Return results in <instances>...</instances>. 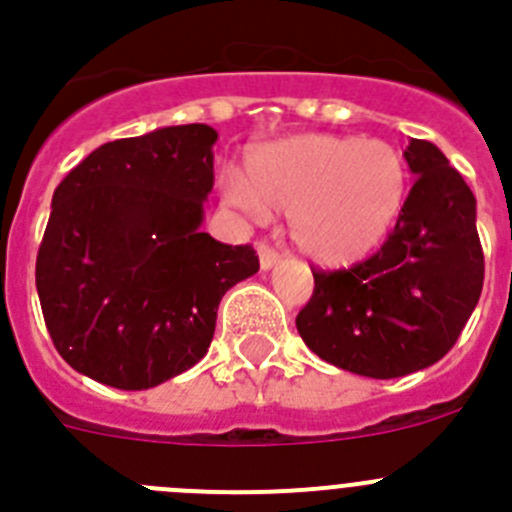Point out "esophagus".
Segmentation results:
<instances>
[{
	"instance_id": "1",
	"label": "esophagus",
	"mask_w": 512,
	"mask_h": 512,
	"mask_svg": "<svg viewBox=\"0 0 512 512\" xmlns=\"http://www.w3.org/2000/svg\"><path fill=\"white\" fill-rule=\"evenodd\" d=\"M256 251H259L261 269H271V266H274L279 261V251H277V248H271L269 243L261 241L259 246H256Z\"/></svg>"
}]
</instances>
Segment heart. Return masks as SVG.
Segmentation results:
<instances>
[{"mask_svg": "<svg viewBox=\"0 0 512 512\" xmlns=\"http://www.w3.org/2000/svg\"><path fill=\"white\" fill-rule=\"evenodd\" d=\"M408 194L405 158L384 140L305 133L269 143L248 161V179L225 171L223 197L253 220L289 212V235L320 264L372 253Z\"/></svg>", "mask_w": 512, "mask_h": 512, "instance_id": "b5f03b06", "label": "heart"}]
</instances>
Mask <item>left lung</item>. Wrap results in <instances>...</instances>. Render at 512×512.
<instances>
[{
  "label": "left lung",
  "instance_id": "8db88e82",
  "mask_svg": "<svg viewBox=\"0 0 512 512\" xmlns=\"http://www.w3.org/2000/svg\"><path fill=\"white\" fill-rule=\"evenodd\" d=\"M413 189L374 256L351 269H312L297 315L312 354L372 379L405 377L449 354L485 282L477 200L428 140L405 151Z\"/></svg>",
  "mask_w": 512,
  "mask_h": 512
}]
</instances>
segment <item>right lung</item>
<instances>
[{
  "label": "right lung",
  "mask_w": 512,
  "mask_h": 512,
  "mask_svg": "<svg viewBox=\"0 0 512 512\" xmlns=\"http://www.w3.org/2000/svg\"><path fill=\"white\" fill-rule=\"evenodd\" d=\"M210 125H174L89 153L53 192L35 261L63 361L117 390H148L210 348L217 305L259 271L253 246L202 233Z\"/></svg>",
  "instance_id": "1"
}]
</instances>
